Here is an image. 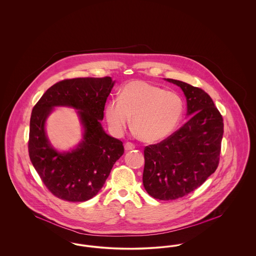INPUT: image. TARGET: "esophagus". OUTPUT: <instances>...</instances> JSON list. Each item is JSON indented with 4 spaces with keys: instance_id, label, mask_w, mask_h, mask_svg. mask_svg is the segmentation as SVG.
Listing matches in <instances>:
<instances>
[{
    "instance_id": "34e87169",
    "label": "esophagus",
    "mask_w": 256,
    "mask_h": 256,
    "mask_svg": "<svg viewBox=\"0 0 256 256\" xmlns=\"http://www.w3.org/2000/svg\"><path fill=\"white\" fill-rule=\"evenodd\" d=\"M135 148V145H134V143H132V142H126V144H124V150H134Z\"/></svg>"
}]
</instances>
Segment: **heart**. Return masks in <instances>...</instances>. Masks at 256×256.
<instances>
[{
	"instance_id": "b5f03b06",
	"label": "heart",
	"mask_w": 256,
	"mask_h": 256,
	"mask_svg": "<svg viewBox=\"0 0 256 256\" xmlns=\"http://www.w3.org/2000/svg\"><path fill=\"white\" fill-rule=\"evenodd\" d=\"M183 102L176 93L166 91L143 80H132L122 86L119 98L106 108L111 128L121 134L132 117L134 132L146 142L168 137L180 121Z\"/></svg>"
}]
</instances>
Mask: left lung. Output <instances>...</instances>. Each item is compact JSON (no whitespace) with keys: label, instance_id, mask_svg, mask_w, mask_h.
I'll use <instances>...</instances> for the list:
<instances>
[{"label":"left lung","instance_id":"8db88e82","mask_svg":"<svg viewBox=\"0 0 256 256\" xmlns=\"http://www.w3.org/2000/svg\"><path fill=\"white\" fill-rule=\"evenodd\" d=\"M166 80L182 89L191 118L160 143L145 146L143 184L152 198L172 200L193 192L218 168L224 122L206 91Z\"/></svg>","mask_w":256,"mask_h":256}]
</instances>
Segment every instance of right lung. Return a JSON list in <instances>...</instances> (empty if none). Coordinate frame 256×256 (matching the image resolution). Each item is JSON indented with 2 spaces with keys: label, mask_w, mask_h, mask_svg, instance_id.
<instances>
[{
  "label": "right lung",
  "mask_w": 256,
  "mask_h": 256,
  "mask_svg": "<svg viewBox=\"0 0 256 256\" xmlns=\"http://www.w3.org/2000/svg\"><path fill=\"white\" fill-rule=\"evenodd\" d=\"M114 84L110 76L63 80L50 86L32 108L30 158L42 182L60 200L86 202L97 195L124 154L122 141L106 134L100 122ZM58 105L78 109L85 128L84 141L71 153L54 150L44 134L46 119Z\"/></svg>",
  "instance_id": "right-lung-1"
}]
</instances>
